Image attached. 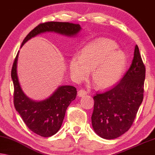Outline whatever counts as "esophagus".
Instances as JSON below:
<instances>
[{
    "label": "esophagus",
    "instance_id": "esophagus-1",
    "mask_svg": "<svg viewBox=\"0 0 155 155\" xmlns=\"http://www.w3.org/2000/svg\"><path fill=\"white\" fill-rule=\"evenodd\" d=\"M87 94V91H86L85 89H80L79 91H78V96H80V97H83V96H86V95Z\"/></svg>",
    "mask_w": 155,
    "mask_h": 155
}]
</instances>
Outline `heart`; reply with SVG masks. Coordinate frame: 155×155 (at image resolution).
Here are the masks:
<instances>
[{
  "label": "heart",
  "instance_id": "obj_1",
  "mask_svg": "<svg viewBox=\"0 0 155 155\" xmlns=\"http://www.w3.org/2000/svg\"><path fill=\"white\" fill-rule=\"evenodd\" d=\"M118 44L108 39H97L86 45L80 56L70 60L69 69L78 81L84 80L94 69L92 79L99 87L116 84L122 76L127 64V56L118 50Z\"/></svg>",
  "mask_w": 155,
  "mask_h": 155
}]
</instances>
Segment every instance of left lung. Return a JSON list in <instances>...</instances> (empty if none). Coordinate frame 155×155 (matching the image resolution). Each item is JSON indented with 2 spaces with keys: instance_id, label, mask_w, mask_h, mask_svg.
I'll return each mask as SVG.
<instances>
[{
  "instance_id": "obj_1",
  "label": "left lung",
  "mask_w": 155,
  "mask_h": 155,
  "mask_svg": "<svg viewBox=\"0 0 155 155\" xmlns=\"http://www.w3.org/2000/svg\"><path fill=\"white\" fill-rule=\"evenodd\" d=\"M146 67L136 45L132 62L123 78L94 96L93 128L105 139L120 137L132 126L143 99Z\"/></svg>"
}]
</instances>
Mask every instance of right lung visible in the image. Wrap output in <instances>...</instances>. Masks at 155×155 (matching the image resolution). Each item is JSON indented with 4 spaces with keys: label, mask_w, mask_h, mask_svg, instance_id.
<instances>
[{
    "label": "right lung",
    "mask_w": 155,
    "mask_h": 155,
    "mask_svg": "<svg viewBox=\"0 0 155 155\" xmlns=\"http://www.w3.org/2000/svg\"><path fill=\"white\" fill-rule=\"evenodd\" d=\"M81 30L79 24L68 22H46L38 25L23 40L21 46L31 38L46 32H54L72 37ZM18 53L14 59L11 76L14 84V104L16 110L29 129L38 135L49 137L60 129L66 109L74 101L77 90L73 86H61L44 101L36 102L30 100L21 89L16 72Z\"/></svg>",
    "instance_id": "1"
}]
</instances>
